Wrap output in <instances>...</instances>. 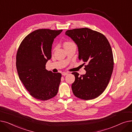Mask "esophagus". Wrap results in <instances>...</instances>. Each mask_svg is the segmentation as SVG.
Wrapping results in <instances>:
<instances>
[{"label": "esophagus", "instance_id": "obj_1", "mask_svg": "<svg viewBox=\"0 0 132 132\" xmlns=\"http://www.w3.org/2000/svg\"><path fill=\"white\" fill-rule=\"evenodd\" d=\"M68 73H69V72H63V73H62V75H63V76H66V75H67Z\"/></svg>", "mask_w": 132, "mask_h": 132}]
</instances>
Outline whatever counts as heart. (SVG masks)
I'll return each instance as SVG.
<instances>
[{
  "instance_id": "1",
  "label": "heart",
  "mask_w": 132,
  "mask_h": 132,
  "mask_svg": "<svg viewBox=\"0 0 132 132\" xmlns=\"http://www.w3.org/2000/svg\"><path fill=\"white\" fill-rule=\"evenodd\" d=\"M63 46H64V47L65 49L71 47V46H76V45H75V44L73 42L70 41H65L63 43ZM55 49H56V47H54L52 50V52H54L55 50Z\"/></svg>"
}]
</instances>
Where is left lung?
I'll use <instances>...</instances> for the list:
<instances>
[{
  "mask_svg": "<svg viewBox=\"0 0 132 132\" xmlns=\"http://www.w3.org/2000/svg\"><path fill=\"white\" fill-rule=\"evenodd\" d=\"M78 48V58L84 62L85 75L74 72L71 88L73 95L83 100L95 99L105 91L113 70L112 48L103 34L87 28L67 30Z\"/></svg>",
  "mask_w": 132,
  "mask_h": 132,
  "instance_id": "1",
  "label": "left lung"
}]
</instances>
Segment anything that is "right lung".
Instances as JSON below:
<instances>
[{"label": "right lung", "instance_id": "1", "mask_svg": "<svg viewBox=\"0 0 132 132\" xmlns=\"http://www.w3.org/2000/svg\"><path fill=\"white\" fill-rule=\"evenodd\" d=\"M62 31L39 29L24 37L18 48L16 67L21 82L29 95L35 99L47 100L57 95L61 73L46 69L52 57V46L55 37Z\"/></svg>", "mask_w": 132, "mask_h": 132}]
</instances>
